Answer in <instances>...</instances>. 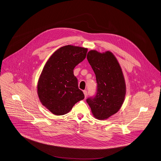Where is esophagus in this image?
I'll list each match as a JSON object with an SVG mask.
<instances>
[{
  "label": "esophagus",
  "instance_id": "esophagus-1",
  "mask_svg": "<svg viewBox=\"0 0 161 161\" xmlns=\"http://www.w3.org/2000/svg\"><path fill=\"white\" fill-rule=\"evenodd\" d=\"M83 93H84V95H85V98L87 96V92L86 91V90H85V91H83Z\"/></svg>",
  "mask_w": 161,
  "mask_h": 161
}]
</instances>
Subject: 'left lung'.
<instances>
[{"label":"left lung","instance_id":"obj_1","mask_svg":"<svg viewBox=\"0 0 161 161\" xmlns=\"http://www.w3.org/2000/svg\"><path fill=\"white\" fill-rule=\"evenodd\" d=\"M87 59L94 70L97 83V94L88 98L94 118L105 120L119 110L124 103L126 86L122 69L110 51L100 53L91 50Z\"/></svg>","mask_w":161,"mask_h":161}]
</instances>
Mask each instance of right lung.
<instances>
[{"label": "right lung", "instance_id": "1", "mask_svg": "<svg viewBox=\"0 0 161 161\" xmlns=\"http://www.w3.org/2000/svg\"><path fill=\"white\" fill-rule=\"evenodd\" d=\"M87 48L66 45L56 50L46 62L37 83L42 104L53 114L64 115L85 96L78 86L74 69L86 58Z\"/></svg>", "mask_w": 161, "mask_h": 161}]
</instances>
